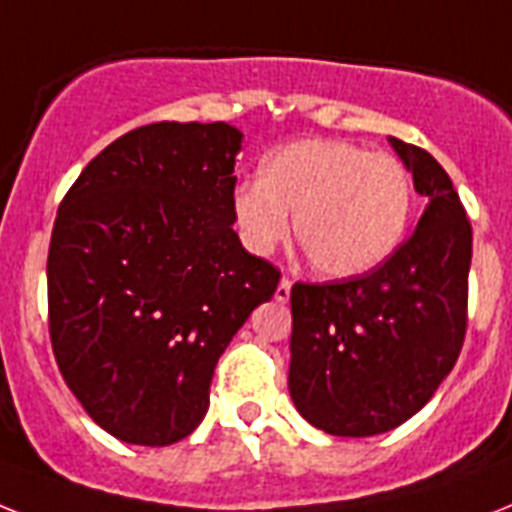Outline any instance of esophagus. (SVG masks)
I'll return each mask as SVG.
<instances>
[{
	"label": "esophagus",
	"mask_w": 512,
	"mask_h": 512,
	"mask_svg": "<svg viewBox=\"0 0 512 512\" xmlns=\"http://www.w3.org/2000/svg\"><path fill=\"white\" fill-rule=\"evenodd\" d=\"M289 297H292V278H281L278 281V289H276V299L278 302H289Z\"/></svg>",
	"instance_id": "1"
}]
</instances>
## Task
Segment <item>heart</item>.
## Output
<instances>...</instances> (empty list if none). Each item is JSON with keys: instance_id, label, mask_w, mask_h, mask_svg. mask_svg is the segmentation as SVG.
<instances>
[{"instance_id": "heart-1", "label": "heart", "mask_w": 512, "mask_h": 512, "mask_svg": "<svg viewBox=\"0 0 512 512\" xmlns=\"http://www.w3.org/2000/svg\"><path fill=\"white\" fill-rule=\"evenodd\" d=\"M234 220L257 255L294 236L318 273H371L405 239L413 178L400 157L336 139L294 141L260 162V181L236 186Z\"/></svg>"}]
</instances>
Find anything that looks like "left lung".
Instances as JSON below:
<instances>
[{"instance_id":"obj_1","label":"left lung","mask_w":512,"mask_h":512,"mask_svg":"<svg viewBox=\"0 0 512 512\" xmlns=\"http://www.w3.org/2000/svg\"><path fill=\"white\" fill-rule=\"evenodd\" d=\"M429 199L418 228L371 273L292 286L289 392L315 429L376 436L434 397L468 328L471 220L447 170L392 139Z\"/></svg>"}]
</instances>
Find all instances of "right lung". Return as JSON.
I'll list each match as a JSON object with an SVG mask.
<instances>
[{
    "instance_id": "add662e5",
    "label": "right lung",
    "mask_w": 512,
    "mask_h": 512,
    "mask_svg": "<svg viewBox=\"0 0 512 512\" xmlns=\"http://www.w3.org/2000/svg\"><path fill=\"white\" fill-rule=\"evenodd\" d=\"M228 123L134 128L62 197L47 257L49 339L70 392L120 442L165 447L210 405L228 342L281 270L234 231Z\"/></svg>"
}]
</instances>
